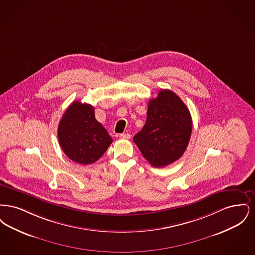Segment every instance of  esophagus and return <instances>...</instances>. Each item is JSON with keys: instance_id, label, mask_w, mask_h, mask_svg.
Masks as SVG:
<instances>
[{"instance_id": "34e87169", "label": "esophagus", "mask_w": 255, "mask_h": 255, "mask_svg": "<svg viewBox=\"0 0 255 255\" xmlns=\"http://www.w3.org/2000/svg\"><path fill=\"white\" fill-rule=\"evenodd\" d=\"M120 137L123 138V139H129L131 137V134L130 133H121Z\"/></svg>"}]
</instances>
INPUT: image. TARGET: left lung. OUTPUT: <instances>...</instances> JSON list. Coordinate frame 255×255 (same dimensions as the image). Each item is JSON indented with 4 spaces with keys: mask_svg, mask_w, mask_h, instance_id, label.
<instances>
[{
    "mask_svg": "<svg viewBox=\"0 0 255 255\" xmlns=\"http://www.w3.org/2000/svg\"><path fill=\"white\" fill-rule=\"evenodd\" d=\"M192 132L190 112L170 90L149 100L145 125L133 136L143 157L154 167H164L181 158Z\"/></svg>",
    "mask_w": 255,
    "mask_h": 255,
    "instance_id": "8db88e82",
    "label": "left lung"
}]
</instances>
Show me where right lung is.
Masks as SVG:
<instances>
[{
    "label": "right lung",
    "mask_w": 255,
    "mask_h": 255,
    "mask_svg": "<svg viewBox=\"0 0 255 255\" xmlns=\"http://www.w3.org/2000/svg\"><path fill=\"white\" fill-rule=\"evenodd\" d=\"M58 140L66 156L74 162L91 164L106 152L113 142L106 129L95 118V108L73 102L58 125Z\"/></svg>",
    "instance_id": "right-lung-1"
}]
</instances>
